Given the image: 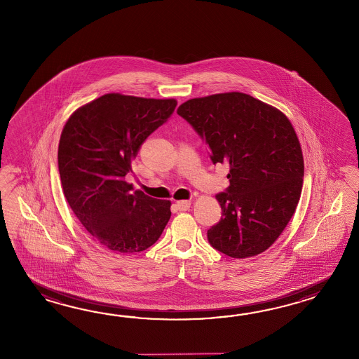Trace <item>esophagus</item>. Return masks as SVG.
<instances>
[{
	"label": "esophagus",
	"mask_w": 359,
	"mask_h": 359,
	"mask_svg": "<svg viewBox=\"0 0 359 359\" xmlns=\"http://www.w3.org/2000/svg\"><path fill=\"white\" fill-rule=\"evenodd\" d=\"M176 206L180 209V210H189L191 206V201L189 200H180V201H177Z\"/></svg>",
	"instance_id": "34e87169"
}]
</instances>
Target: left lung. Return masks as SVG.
Masks as SVG:
<instances>
[{"label": "left lung", "instance_id": "left-lung-1", "mask_svg": "<svg viewBox=\"0 0 359 359\" xmlns=\"http://www.w3.org/2000/svg\"><path fill=\"white\" fill-rule=\"evenodd\" d=\"M205 141L210 159L229 164V187L215 198L214 249L245 259L266 252L298 205L304 159L297 132L277 107L243 92L187 100L177 109Z\"/></svg>", "mask_w": 359, "mask_h": 359}]
</instances>
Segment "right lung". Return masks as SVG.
I'll return each instance as SVG.
<instances>
[{"label": "right lung", "instance_id": "obj_1", "mask_svg": "<svg viewBox=\"0 0 359 359\" xmlns=\"http://www.w3.org/2000/svg\"><path fill=\"white\" fill-rule=\"evenodd\" d=\"M176 105L175 99L107 93L78 107L62 128L57 164L64 196L84 229L110 252H144L168 223L172 203L132 192L124 177L140 146Z\"/></svg>", "mask_w": 359, "mask_h": 359}]
</instances>
